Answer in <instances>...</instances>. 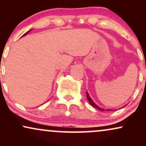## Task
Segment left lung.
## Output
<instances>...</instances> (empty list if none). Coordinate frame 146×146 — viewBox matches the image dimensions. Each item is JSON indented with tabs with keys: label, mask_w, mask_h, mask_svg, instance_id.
<instances>
[{
	"label": "left lung",
	"mask_w": 146,
	"mask_h": 146,
	"mask_svg": "<svg viewBox=\"0 0 146 146\" xmlns=\"http://www.w3.org/2000/svg\"><path fill=\"white\" fill-rule=\"evenodd\" d=\"M86 98H87V99H88V102H89V103H90V104H91L92 106H93V107H95V108H97V109H98V110H102V111H105L106 110L102 109V108H100V107H98V106L95 104L94 102L92 101V100H91V99H90V98L89 95L88 94V93H87V92H86ZM107 110V111H110V110Z\"/></svg>",
	"instance_id": "8db88e82"
}]
</instances>
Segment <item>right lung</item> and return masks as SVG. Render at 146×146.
Segmentation results:
<instances>
[{"mask_svg":"<svg viewBox=\"0 0 146 146\" xmlns=\"http://www.w3.org/2000/svg\"><path fill=\"white\" fill-rule=\"evenodd\" d=\"M29 31H27V33H25V34H24V35H23V36H26V35H27V33H29Z\"/></svg>","mask_w":146,"mask_h":146,"instance_id":"right-lung-1","label":"right lung"}]
</instances>
